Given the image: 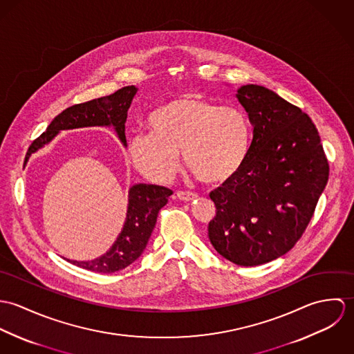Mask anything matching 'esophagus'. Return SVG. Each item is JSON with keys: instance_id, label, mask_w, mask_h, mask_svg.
I'll return each mask as SVG.
<instances>
[{"instance_id": "34e87169", "label": "esophagus", "mask_w": 354, "mask_h": 354, "mask_svg": "<svg viewBox=\"0 0 354 354\" xmlns=\"http://www.w3.org/2000/svg\"><path fill=\"white\" fill-rule=\"evenodd\" d=\"M177 199L181 202H192L198 199V195L192 192H177Z\"/></svg>"}]
</instances>
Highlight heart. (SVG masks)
<instances>
[{
    "instance_id": "obj_1",
    "label": "heart",
    "mask_w": 354,
    "mask_h": 354,
    "mask_svg": "<svg viewBox=\"0 0 354 354\" xmlns=\"http://www.w3.org/2000/svg\"><path fill=\"white\" fill-rule=\"evenodd\" d=\"M149 132L128 140L131 165L153 183H169L183 151L187 167L204 184L222 185L245 166L252 150V124L237 106H221L196 95H183L155 109Z\"/></svg>"
}]
</instances>
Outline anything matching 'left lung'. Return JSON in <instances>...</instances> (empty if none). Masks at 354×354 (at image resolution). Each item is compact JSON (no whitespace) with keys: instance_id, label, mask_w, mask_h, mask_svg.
Listing matches in <instances>:
<instances>
[{"instance_id":"obj_1","label":"left lung","mask_w":354,"mask_h":354,"mask_svg":"<svg viewBox=\"0 0 354 354\" xmlns=\"http://www.w3.org/2000/svg\"><path fill=\"white\" fill-rule=\"evenodd\" d=\"M253 125L243 170L209 194L216 215L208 239L229 261L252 267L289 252L303 236L328 181V162L312 120L257 84L237 90Z\"/></svg>"}]
</instances>
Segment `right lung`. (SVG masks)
Wrapping results in <instances>:
<instances>
[{"mask_svg":"<svg viewBox=\"0 0 354 354\" xmlns=\"http://www.w3.org/2000/svg\"><path fill=\"white\" fill-rule=\"evenodd\" d=\"M136 93L138 88L135 86H128L111 95L65 109L51 121L46 132L30 146L26 160H28L34 152L49 145L61 131L87 127H113L120 142L127 147L125 121L128 109ZM171 194L170 189L159 185H132L128 192V209L122 230L110 250L100 257L87 261L66 260L84 270L103 274H111L128 267L146 250L156 223L158 212L167 203Z\"/></svg>","mask_w":354,"mask_h":354,"instance_id":"1","label":"right lung"}]
</instances>
